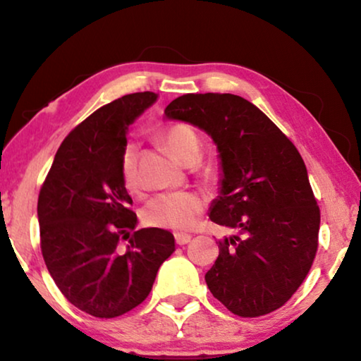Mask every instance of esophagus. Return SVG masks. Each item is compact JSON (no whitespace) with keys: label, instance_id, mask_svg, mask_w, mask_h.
Masks as SVG:
<instances>
[{"label":"esophagus","instance_id":"1","mask_svg":"<svg viewBox=\"0 0 361 361\" xmlns=\"http://www.w3.org/2000/svg\"><path fill=\"white\" fill-rule=\"evenodd\" d=\"M175 241H176V245H180V246L188 245L191 241V235H188V233H175Z\"/></svg>","mask_w":361,"mask_h":361}]
</instances>
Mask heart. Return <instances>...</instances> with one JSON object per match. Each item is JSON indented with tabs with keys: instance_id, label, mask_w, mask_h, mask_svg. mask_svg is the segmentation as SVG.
I'll return each instance as SVG.
<instances>
[{
	"instance_id": "1",
	"label": "heart",
	"mask_w": 361,
	"mask_h": 361,
	"mask_svg": "<svg viewBox=\"0 0 361 361\" xmlns=\"http://www.w3.org/2000/svg\"><path fill=\"white\" fill-rule=\"evenodd\" d=\"M160 142L181 164L199 157V137L195 129L188 125H173L164 129L160 133ZM136 154V146L128 144L121 155V176L128 190H134L137 183ZM202 206V199L196 192H165L147 204L144 209V220L152 227L186 230L196 224Z\"/></svg>"
}]
</instances>
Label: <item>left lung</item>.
Returning <instances> with one entry per match:
<instances>
[{"label":"left lung","mask_w":361,"mask_h":361,"mask_svg":"<svg viewBox=\"0 0 361 361\" xmlns=\"http://www.w3.org/2000/svg\"><path fill=\"white\" fill-rule=\"evenodd\" d=\"M217 146L220 192L209 219L235 235L219 240L206 274L233 314L272 313L303 283L318 250L319 207L297 147L256 105L233 94H186L165 109Z\"/></svg>","instance_id":"left-lung-1"}]
</instances>
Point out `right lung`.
<instances>
[{"mask_svg":"<svg viewBox=\"0 0 361 361\" xmlns=\"http://www.w3.org/2000/svg\"><path fill=\"white\" fill-rule=\"evenodd\" d=\"M136 92L100 106L68 134L43 183L37 215L45 264L84 313L116 318L141 305L175 251L169 230L141 228L121 176L128 126L157 102ZM128 239L126 250L119 241Z\"/></svg>","mask_w":361,"mask_h":361,"instance_id":"1","label":"right lung"}]
</instances>
